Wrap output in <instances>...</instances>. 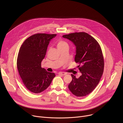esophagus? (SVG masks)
I'll list each match as a JSON object with an SVG mask.
<instances>
[{
	"mask_svg": "<svg viewBox=\"0 0 123 123\" xmlns=\"http://www.w3.org/2000/svg\"><path fill=\"white\" fill-rule=\"evenodd\" d=\"M58 74L59 75H62V76H64V75H65L67 74L66 73H64V72H59L58 73Z\"/></svg>",
	"mask_w": 123,
	"mask_h": 123,
	"instance_id": "esophagus-1",
	"label": "esophagus"
}]
</instances>
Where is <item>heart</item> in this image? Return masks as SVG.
Listing matches in <instances>:
<instances>
[{
  "mask_svg": "<svg viewBox=\"0 0 123 123\" xmlns=\"http://www.w3.org/2000/svg\"><path fill=\"white\" fill-rule=\"evenodd\" d=\"M66 46H68V44L64 41L62 40H59L57 43V46L58 48H62L63 47H65Z\"/></svg>",
  "mask_w": 123,
  "mask_h": 123,
  "instance_id": "heart-1",
  "label": "heart"
}]
</instances>
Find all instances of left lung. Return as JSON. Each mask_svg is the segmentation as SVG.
Listing matches in <instances>:
<instances>
[{
	"mask_svg": "<svg viewBox=\"0 0 123 123\" xmlns=\"http://www.w3.org/2000/svg\"><path fill=\"white\" fill-rule=\"evenodd\" d=\"M63 37L75 45V61L80 64L78 67L81 75L76 78L71 74L72 80L68 85V89L77 97L85 96L95 89L103 73L104 62L100 46L93 37L84 32L64 35Z\"/></svg>",
	"mask_w": 123,
	"mask_h": 123,
	"instance_id": "obj_1",
	"label": "left lung"
}]
</instances>
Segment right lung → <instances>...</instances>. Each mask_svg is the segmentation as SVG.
<instances>
[{
    "label": "right lung",
    "instance_id": "add662e5",
    "mask_svg": "<svg viewBox=\"0 0 123 123\" xmlns=\"http://www.w3.org/2000/svg\"><path fill=\"white\" fill-rule=\"evenodd\" d=\"M56 34L37 33L28 38L22 44L17 59V67L22 82L30 92L40 93L50 85L55 76L41 68L50 41Z\"/></svg>",
    "mask_w": 123,
    "mask_h": 123
}]
</instances>
